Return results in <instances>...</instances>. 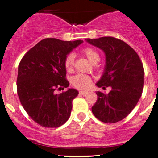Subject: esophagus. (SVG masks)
I'll use <instances>...</instances> for the list:
<instances>
[{"instance_id": "obj_1", "label": "esophagus", "mask_w": 158, "mask_h": 158, "mask_svg": "<svg viewBox=\"0 0 158 158\" xmlns=\"http://www.w3.org/2000/svg\"><path fill=\"white\" fill-rule=\"evenodd\" d=\"M85 94H87V92L85 91V90H81V91H79V95L85 96Z\"/></svg>"}]
</instances>
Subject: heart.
I'll use <instances>...</instances> for the list:
<instances>
[{"mask_svg":"<svg viewBox=\"0 0 158 158\" xmlns=\"http://www.w3.org/2000/svg\"><path fill=\"white\" fill-rule=\"evenodd\" d=\"M81 52L94 64H96L100 60V56H99V52L94 48L87 47V48L83 49ZM74 61H75V55L73 52L68 54L65 57L64 67L68 71H70V70H73ZM91 78L88 77V76L84 75V74H78V75L73 77V79H72L73 86L75 87L76 88L81 90L87 89V88H89L90 85H91Z\"/></svg>","mask_w":158,"mask_h":158,"instance_id":"b5f03b06","label":"heart"}]
</instances>
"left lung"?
Here are the masks:
<instances>
[{
  "mask_svg": "<svg viewBox=\"0 0 158 158\" xmlns=\"http://www.w3.org/2000/svg\"><path fill=\"white\" fill-rule=\"evenodd\" d=\"M90 44L106 53V64L102 78L97 85L108 94L97 91V100L92 112L105 123H114L126 118L135 108L142 95L144 68L138 54L126 42L114 37L87 39Z\"/></svg>",
  "mask_w": 158,
  "mask_h": 158,
  "instance_id": "1",
  "label": "left lung"
}]
</instances>
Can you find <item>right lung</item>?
Segmentation results:
<instances>
[{
  "label": "right lung",
  "instance_id": "1",
  "mask_svg": "<svg viewBox=\"0 0 158 158\" xmlns=\"http://www.w3.org/2000/svg\"><path fill=\"white\" fill-rule=\"evenodd\" d=\"M83 41L44 39L23 56L19 65L17 92L23 108L32 120L45 128H58L66 123L72 101L79 92L69 88L64 59Z\"/></svg>",
  "mask_w": 158,
  "mask_h": 158
}]
</instances>
